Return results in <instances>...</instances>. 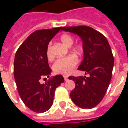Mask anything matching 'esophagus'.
<instances>
[{
    "label": "esophagus",
    "instance_id": "obj_1",
    "mask_svg": "<svg viewBox=\"0 0 128 128\" xmlns=\"http://www.w3.org/2000/svg\"><path fill=\"white\" fill-rule=\"evenodd\" d=\"M64 80H65V81H67V80H68V77H66V76H65V75H64Z\"/></svg>",
    "mask_w": 128,
    "mask_h": 128
}]
</instances>
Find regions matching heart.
<instances>
[{"label": "heart", "mask_w": 128, "mask_h": 128, "mask_svg": "<svg viewBox=\"0 0 128 128\" xmlns=\"http://www.w3.org/2000/svg\"><path fill=\"white\" fill-rule=\"evenodd\" d=\"M60 40L62 44L66 46H70L73 44L74 39L71 36L68 34H63L60 37ZM50 44L48 45L47 48V57L48 59L51 58V53L50 50ZM76 50L80 51L82 50V46L80 45H78L76 46ZM78 58L75 56H68L66 58H60L57 60L53 65V70L56 74H63V75H68L72 72V69L76 66L78 64Z\"/></svg>", "instance_id": "b5f03b06"}]
</instances>
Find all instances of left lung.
<instances>
[{"label": "left lung", "mask_w": 128, "mask_h": 128, "mask_svg": "<svg viewBox=\"0 0 128 128\" xmlns=\"http://www.w3.org/2000/svg\"><path fill=\"white\" fill-rule=\"evenodd\" d=\"M62 30L76 34L82 40L84 58L78 70L88 75L68 78L75 83L70 98L81 108H92L104 98L112 78L114 58L110 44L104 35L90 26H64Z\"/></svg>", "instance_id": "8db88e82"}]
</instances>
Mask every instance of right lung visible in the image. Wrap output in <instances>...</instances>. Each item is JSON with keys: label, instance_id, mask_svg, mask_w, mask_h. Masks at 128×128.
<instances>
[{"label": "right lung", "instance_id": "add662e5", "mask_svg": "<svg viewBox=\"0 0 128 128\" xmlns=\"http://www.w3.org/2000/svg\"><path fill=\"white\" fill-rule=\"evenodd\" d=\"M62 27L38 30L32 33L16 51L14 74L18 93L24 104L37 113L47 111L53 104L56 89L64 82L61 75L50 78L48 45ZM46 80L44 84L40 81Z\"/></svg>", "mask_w": 128, "mask_h": 128}]
</instances>
